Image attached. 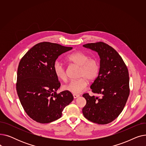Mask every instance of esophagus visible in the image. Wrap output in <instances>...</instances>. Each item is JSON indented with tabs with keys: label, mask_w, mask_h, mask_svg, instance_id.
Instances as JSON below:
<instances>
[{
	"label": "esophagus",
	"mask_w": 146,
	"mask_h": 146,
	"mask_svg": "<svg viewBox=\"0 0 146 146\" xmlns=\"http://www.w3.org/2000/svg\"><path fill=\"white\" fill-rule=\"evenodd\" d=\"M73 98H74V99H76V98H78L80 95H78V94H73Z\"/></svg>",
	"instance_id": "obj_1"
}]
</instances>
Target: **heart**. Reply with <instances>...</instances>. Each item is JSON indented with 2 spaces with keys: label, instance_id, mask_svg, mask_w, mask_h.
<instances>
[{
  "label": "heart",
  "instance_id": "1",
  "mask_svg": "<svg viewBox=\"0 0 146 146\" xmlns=\"http://www.w3.org/2000/svg\"><path fill=\"white\" fill-rule=\"evenodd\" d=\"M66 61L70 65L79 67L78 77L79 79L69 82L63 88L73 94H80L88 86V81H94L99 75L100 64L95 58H89L86 54L81 51H75L66 57ZM56 77L62 81L67 79L66 70L64 65L58 61L53 66Z\"/></svg>",
  "mask_w": 146,
  "mask_h": 146
}]
</instances>
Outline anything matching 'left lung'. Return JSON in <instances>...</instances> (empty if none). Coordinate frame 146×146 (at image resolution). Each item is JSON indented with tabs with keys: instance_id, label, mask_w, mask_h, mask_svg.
<instances>
[{
	"instance_id": "left-lung-1",
	"label": "left lung",
	"mask_w": 146,
	"mask_h": 146,
	"mask_svg": "<svg viewBox=\"0 0 146 146\" xmlns=\"http://www.w3.org/2000/svg\"><path fill=\"white\" fill-rule=\"evenodd\" d=\"M96 51L100 57V71L90 88L100 96H83L86 104L84 117L98 124H107L115 119L123 110L129 95V73L127 66L118 52L103 42L83 45Z\"/></svg>"
}]
</instances>
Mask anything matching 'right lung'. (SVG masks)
I'll use <instances>...</instances> for the list:
<instances>
[{
    "mask_svg": "<svg viewBox=\"0 0 146 146\" xmlns=\"http://www.w3.org/2000/svg\"><path fill=\"white\" fill-rule=\"evenodd\" d=\"M72 49L56 43L40 42L20 61L17 94L25 112L37 122L46 124L58 119L73 100L72 93L67 90L57 93L60 83L53 70L58 57Z\"/></svg>",
    "mask_w": 146,
    "mask_h": 146,
    "instance_id": "add662e5",
    "label": "right lung"
}]
</instances>
